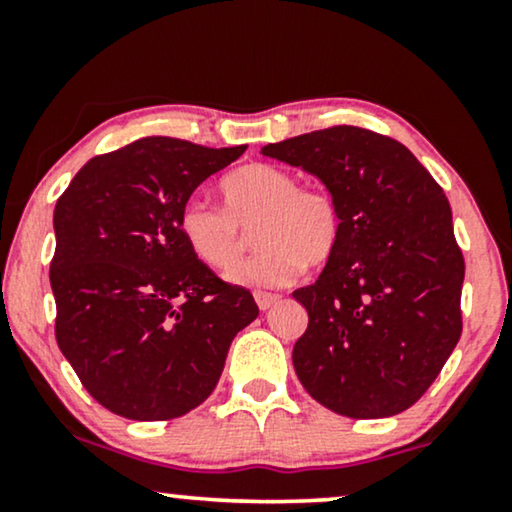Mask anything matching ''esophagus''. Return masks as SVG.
<instances>
[{
  "label": "esophagus",
  "instance_id": "esophagus-1",
  "mask_svg": "<svg viewBox=\"0 0 512 512\" xmlns=\"http://www.w3.org/2000/svg\"><path fill=\"white\" fill-rule=\"evenodd\" d=\"M254 298H256V305H258V310H270L272 305L277 303L279 300V296H275V293H265V291H256L254 293Z\"/></svg>",
  "mask_w": 512,
  "mask_h": 512
}]
</instances>
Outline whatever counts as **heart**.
Returning a JSON list of instances; mask_svg holds the SVG:
<instances>
[{
    "instance_id": "heart-1",
    "label": "heart",
    "mask_w": 512,
    "mask_h": 512,
    "mask_svg": "<svg viewBox=\"0 0 512 512\" xmlns=\"http://www.w3.org/2000/svg\"><path fill=\"white\" fill-rule=\"evenodd\" d=\"M223 209L207 202H186L179 230L200 263L230 270L256 244L251 261L230 272L242 286H286L303 275L305 263L321 268L340 244L342 219L335 200L321 188L300 186L282 167L254 163L228 174L219 186Z\"/></svg>"
}]
</instances>
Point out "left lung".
<instances>
[{
	"label": "left lung",
	"mask_w": 512,
	"mask_h": 512,
	"mask_svg": "<svg viewBox=\"0 0 512 512\" xmlns=\"http://www.w3.org/2000/svg\"><path fill=\"white\" fill-rule=\"evenodd\" d=\"M263 156L321 179L342 219L317 282L293 291L310 317L293 345L298 380L342 417L408 410L461 335L464 256L443 188L401 142L354 125L268 144Z\"/></svg>",
	"instance_id": "obj_1"
}]
</instances>
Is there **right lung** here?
<instances>
[{
    "label": "right lung",
    "instance_id": "add662e5",
    "mask_svg": "<svg viewBox=\"0 0 512 512\" xmlns=\"http://www.w3.org/2000/svg\"><path fill=\"white\" fill-rule=\"evenodd\" d=\"M244 151L144 137L90 158L55 205V340L114 415L163 422L198 408L258 317L254 296L221 282L179 230L195 188Z\"/></svg>",
    "mask_w": 512,
    "mask_h": 512
}]
</instances>
